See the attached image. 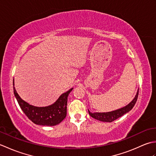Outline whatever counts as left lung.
I'll return each instance as SVG.
<instances>
[{
    "label": "left lung",
    "instance_id": "left-lung-1",
    "mask_svg": "<svg viewBox=\"0 0 156 156\" xmlns=\"http://www.w3.org/2000/svg\"><path fill=\"white\" fill-rule=\"evenodd\" d=\"M138 93H139V90L137 92V94L135 95L134 98L132 100L131 102L125 106V107L121 108L117 110H115L111 112H91L90 111L88 110L89 115H90L92 118L95 119H97L98 121H103V122H111L113 121L118 118L121 117V116L126 114L129 111H130L133 107H134L135 104L136 103V101L137 100L138 97Z\"/></svg>",
    "mask_w": 156,
    "mask_h": 156
}]
</instances>
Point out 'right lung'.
Segmentation results:
<instances>
[{"mask_svg":"<svg viewBox=\"0 0 156 156\" xmlns=\"http://www.w3.org/2000/svg\"><path fill=\"white\" fill-rule=\"evenodd\" d=\"M13 79V90L15 97L20 107L26 116L36 125L43 126H54L64 120L67 114V101L69 94L72 90L69 89L63 93L54 104L48 107H35L23 101L16 92Z\"/></svg>","mask_w":156,"mask_h":156,"instance_id":"right-lung-1","label":"right lung"}]
</instances>
